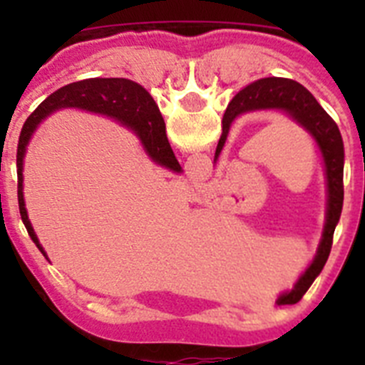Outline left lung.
I'll return each instance as SVG.
<instances>
[{"label":"left lung","instance_id":"1","mask_svg":"<svg viewBox=\"0 0 365 365\" xmlns=\"http://www.w3.org/2000/svg\"><path fill=\"white\" fill-rule=\"evenodd\" d=\"M257 109H279L287 113L292 120L298 122L302 128L312 135L322 151L325 164V179H327V214H325V227L322 234L320 247L316 252L314 261L309 269L302 274L291 292H285L278 298V305H292L303 298L309 291L318 274L324 269L325 261L333 247V234L341 215L344 206V140L336 122L329 117L325 109L318 104V100L302 86L289 78H263L250 83L232 98L225 117H222V133L219 138L215 159L221 153L230 125L235 118L248 111Z\"/></svg>","mask_w":365,"mask_h":365}]
</instances>
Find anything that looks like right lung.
Wrapping results in <instances>:
<instances>
[{"label": "right lung", "instance_id": "obj_1", "mask_svg": "<svg viewBox=\"0 0 365 365\" xmlns=\"http://www.w3.org/2000/svg\"><path fill=\"white\" fill-rule=\"evenodd\" d=\"M62 108H78L86 109V111L100 113V115H108V117L115 118L122 124L130 125L131 130L137 131L144 148L155 163L163 164L173 172H180V164L177 163L172 146L168 143L166 124H164L163 115L155 104V100L151 98V95L143 86H138L137 82H131L128 78H87L60 87L58 91L47 96L34 109L31 117L25 120L21 133H19L18 153H16L19 214H21V221H24L31 240L40 248L43 256V248H41L36 234L32 230L27 210H25L24 157L25 148H27L32 133L36 131L38 124L47 115Z\"/></svg>", "mask_w": 365, "mask_h": 365}]
</instances>
